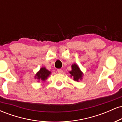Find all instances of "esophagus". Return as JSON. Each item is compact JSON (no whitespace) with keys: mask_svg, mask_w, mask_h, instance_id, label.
I'll use <instances>...</instances> for the list:
<instances>
[{"mask_svg":"<svg viewBox=\"0 0 122 122\" xmlns=\"http://www.w3.org/2000/svg\"><path fill=\"white\" fill-rule=\"evenodd\" d=\"M57 72H58V73H62L63 71H62V70H61V69H57Z\"/></svg>","mask_w":122,"mask_h":122,"instance_id":"obj_1","label":"esophagus"}]
</instances>
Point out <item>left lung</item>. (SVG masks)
<instances>
[{
    "mask_svg": "<svg viewBox=\"0 0 122 122\" xmlns=\"http://www.w3.org/2000/svg\"><path fill=\"white\" fill-rule=\"evenodd\" d=\"M71 67H72V70L69 72L71 75L70 77H72L73 79V80L77 82H79V80H81L84 76V73L80 69L77 64L74 63L71 65Z\"/></svg>",
    "mask_w": 122,
    "mask_h": 122,
    "instance_id": "left-lung-1",
    "label": "left lung"
}]
</instances>
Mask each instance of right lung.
Segmentation results:
<instances>
[{"label": "right lung", "mask_w": 122, "mask_h": 122, "mask_svg": "<svg viewBox=\"0 0 122 122\" xmlns=\"http://www.w3.org/2000/svg\"><path fill=\"white\" fill-rule=\"evenodd\" d=\"M51 74V72L47 70L45 67H42L38 72H37L34 76L35 79H37L38 82L41 81L43 83L47 79Z\"/></svg>", "instance_id": "right-lung-1"}]
</instances>
